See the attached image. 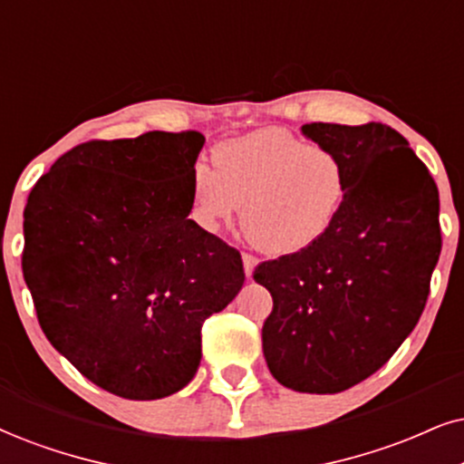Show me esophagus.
Wrapping results in <instances>:
<instances>
[{
  "label": "esophagus",
  "instance_id": "obj_1",
  "mask_svg": "<svg viewBox=\"0 0 464 464\" xmlns=\"http://www.w3.org/2000/svg\"><path fill=\"white\" fill-rule=\"evenodd\" d=\"M256 265H258V258H256L254 254H247V251H245V254H243V268H245V276L251 277V273H254Z\"/></svg>",
  "mask_w": 464,
  "mask_h": 464
}]
</instances>
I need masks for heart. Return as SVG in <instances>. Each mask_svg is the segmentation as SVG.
Returning <instances> with one entry per match:
<instances>
[{
    "label": "heart",
    "instance_id": "b5f03b06",
    "mask_svg": "<svg viewBox=\"0 0 464 464\" xmlns=\"http://www.w3.org/2000/svg\"><path fill=\"white\" fill-rule=\"evenodd\" d=\"M215 169L196 165L191 206L199 226L215 230L243 206V230L271 256L307 249L344 206V163L329 148L284 129H262L215 148Z\"/></svg>",
    "mask_w": 464,
    "mask_h": 464
}]
</instances>
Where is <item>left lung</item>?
<instances>
[{"label": "left lung", "mask_w": 464, "mask_h": 464, "mask_svg": "<svg viewBox=\"0 0 464 464\" xmlns=\"http://www.w3.org/2000/svg\"><path fill=\"white\" fill-rule=\"evenodd\" d=\"M303 133L340 157L348 191L323 238L256 266L273 296L262 351L288 390L337 393L390 362L424 312L441 254L439 191L387 124L312 122Z\"/></svg>", "instance_id": "obj_1"}]
</instances>
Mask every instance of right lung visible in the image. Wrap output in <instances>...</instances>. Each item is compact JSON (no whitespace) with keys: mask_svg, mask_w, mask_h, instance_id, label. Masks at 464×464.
<instances>
[{"mask_svg":"<svg viewBox=\"0 0 464 464\" xmlns=\"http://www.w3.org/2000/svg\"><path fill=\"white\" fill-rule=\"evenodd\" d=\"M202 146L198 130L83 141L27 198L21 266L40 327L120 398L182 390L204 320L243 288L238 249L188 219Z\"/></svg>","mask_w":464,"mask_h":464,"instance_id":"1","label":"right lung"}]
</instances>
